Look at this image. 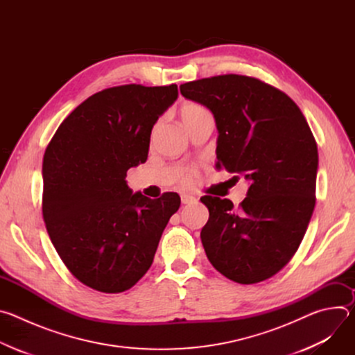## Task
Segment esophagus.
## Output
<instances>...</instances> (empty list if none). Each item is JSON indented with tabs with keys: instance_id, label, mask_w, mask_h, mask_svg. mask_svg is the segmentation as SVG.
I'll return each instance as SVG.
<instances>
[{
	"instance_id": "34e87169",
	"label": "esophagus",
	"mask_w": 355,
	"mask_h": 355,
	"mask_svg": "<svg viewBox=\"0 0 355 355\" xmlns=\"http://www.w3.org/2000/svg\"><path fill=\"white\" fill-rule=\"evenodd\" d=\"M181 202L184 205H189V204H193V202H196V198L192 196V195L184 193V195H181Z\"/></svg>"
}]
</instances>
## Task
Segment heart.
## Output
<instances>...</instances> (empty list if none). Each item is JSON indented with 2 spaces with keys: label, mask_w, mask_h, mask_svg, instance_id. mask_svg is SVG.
Masks as SVG:
<instances>
[{
  "label": "heart",
  "mask_w": 355,
  "mask_h": 355,
  "mask_svg": "<svg viewBox=\"0 0 355 355\" xmlns=\"http://www.w3.org/2000/svg\"><path fill=\"white\" fill-rule=\"evenodd\" d=\"M180 114H181V119H182L184 125H187V123H189L192 121H196V119L205 116V115H209L207 108H204V107L196 104V103H185L181 107ZM195 178H196V173L193 170H189V171H182L181 173L180 181L184 185H192L195 182Z\"/></svg>",
  "instance_id": "obj_1"
}]
</instances>
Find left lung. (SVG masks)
<instances>
[{
    "mask_svg": "<svg viewBox=\"0 0 355 355\" xmlns=\"http://www.w3.org/2000/svg\"><path fill=\"white\" fill-rule=\"evenodd\" d=\"M180 91L215 116L216 167L250 181L239 211L229 199L200 198L209 209L200 232L207 257L237 284L266 281L291 261L311 222L315 136L293 101L259 78L223 74L181 84Z\"/></svg>",
    "mask_w": 355,
    "mask_h": 355,
    "instance_id": "8db88e82",
    "label": "left lung"
}]
</instances>
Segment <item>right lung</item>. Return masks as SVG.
<instances>
[{"instance_id": "obj_1", "label": "right lung", "mask_w": 355, "mask_h": 355, "mask_svg": "<svg viewBox=\"0 0 355 355\" xmlns=\"http://www.w3.org/2000/svg\"><path fill=\"white\" fill-rule=\"evenodd\" d=\"M178 96L175 84L99 91L59 126L43 157V220L58 254L84 285L130 289L150 268L181 199L132 193L125 177L147 160L150 135Z\"/></svg>"}]
</instances>
